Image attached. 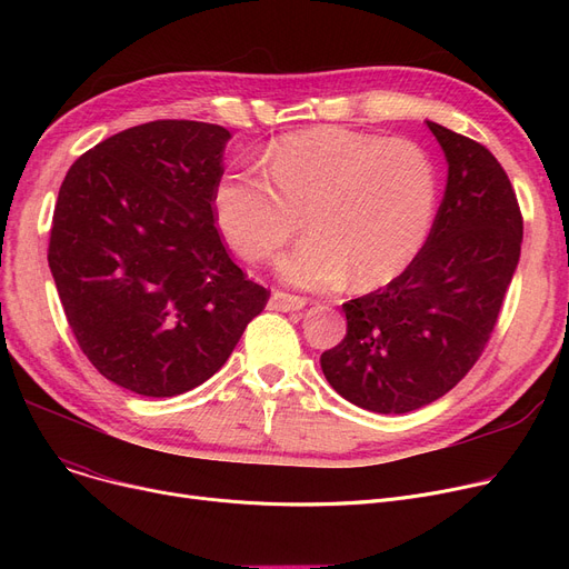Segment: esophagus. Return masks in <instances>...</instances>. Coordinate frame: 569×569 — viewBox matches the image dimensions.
Masks as SVG:
<instances>
[{"label": "esophagus", "mask_w": 569, "mask_h": 569, "mask_svg": "<svg viewBox=\"0 0 569 569\" xmlns=\"http://www.w3.org/2000/svg\"><path fill=\"white\" fill-rule=\"evenodd\" d=\"M309 302L305 300V297L300 295H290V292H281V290H274L272 297H269V309L274 311H300L305 309Z\"/></svg>", "instance_id": "1"}]
</instances>
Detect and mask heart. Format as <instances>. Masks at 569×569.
<instances>
[{"instance_id":"b5f03b06","label":"heart","mask_w":569,"mask_h":569,"mask_svg":"<svg viewBox=\"0 0 569 569\" xmlns=\"http://www.w3.org/2000/svg\"><path fill=\"white\" fill-rule=\"evenodd\" d=\"M267 174L228 172L214 189V217L249 262L274 258L302 214L311 234L279 260L300 288L330 290L350 277L360 288L395 281L425 249L438 207V172L420 144L316 127L281 138Z\"/></svg>"}]
</instances>
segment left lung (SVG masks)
<instances>
[{"mask_svg":"<svg viewBox=\"0 0 569 569\" xmlns=\"http://www.w3.org/2000/svg\"><path fill=\"white\" fill-rule=\"evenodd\" d=\"M427 127L447 159L427 244L395 281L343 305L346 337L320 355L343 399L382 415L440 399L480 360L521 256V209L498 159L461 133Z\"/></svg>","mask_w":569,"mask_h":569,"instance_id":"obj_1","label":"left lung"}]
</instances>
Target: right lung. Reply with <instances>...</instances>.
Masks as SVG:
<instances>
[{
    "mask_svg": "<svg viewBox=\"0 0 569 569\" xmlns=\"http://www.w3.org/2000/svg\"><path fill=\"white\" fill-rule=\"evenodd\" d=\"M230 131L157 119L84 152L59 187L48 264L87 360L142 397L212 378L269 290L226 251L214 217Z\"/></svg>",
    "mask_w": 569,
    "mask_h": 569,
    "instance_id": "obj_1",
    "label": "right lung"
}]
</instances>
